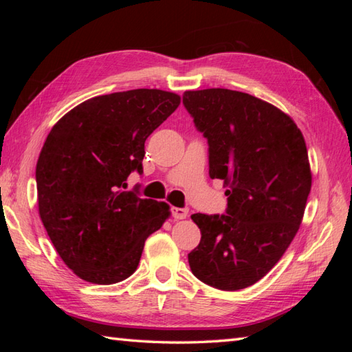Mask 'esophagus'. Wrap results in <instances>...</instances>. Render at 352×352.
I'll return each mask as SVG.
<instances>
[{"label": "esophagus", "mask_w": 352, "mask_h": 352, "mask_svg": "<svg viewBox=\"0 0 352 352\" xmlns=\"http://www.w3.org/2000/svg\"><path fill=\"white\" fill-rule=\"evenodd\" d=\"M170 213L175 219H184L188 216V208H180V207H172Z\"/></svg>", "instance_id": "obj_1"}]
</instances>
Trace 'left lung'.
Masks as SVG:
<instances>
[{
    "label": "left lung",
    "mask_w": 352,
    "mask_h": 352,
    "mask_svg": "<svg viewBox=\"0 0 352 352\" xmlns=\"http://www.w3.org/2000/svg\"><path fill=\"white\" fill-rule=\"evenodd\" d=\"M183 104L208 142V174L223 182L227 214H192L201 242L192 274L239 290L263 278L300 230L311 189L307 146L289 115L230 89L186 91Z\"/></svg>",
    "instance_id": "1"
}]
</instances>
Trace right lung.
<instances>
[{"label":"right lung","instance_id":"add662e5","mask_svg":"<svg viewBox=\"0 0 352 352\" xmlns=\"http://www.w3.org/2000/svg\"><path fill=\"white\" fill-rule=\"evenodd\" d=\"M178 106L174 92L134 89L81 102L51 129L36 164L39 216L81 280L129 278L146 237L169 218L166 203L125 189L133 170L144 172L145 140Z\"/></svg>","mask_w":352,"mask_h":352}]
</instances>
